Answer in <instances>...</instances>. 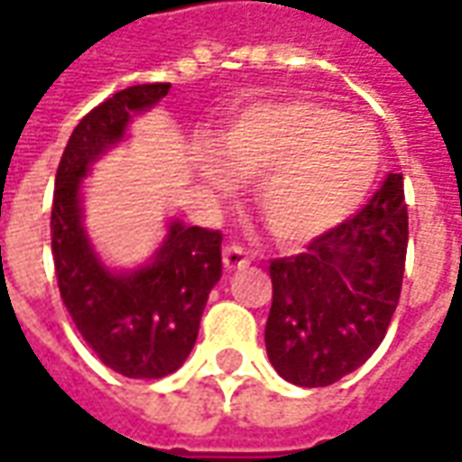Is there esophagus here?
<instances>
[{"label":"esophagus","instance_id":"obj_1","mask_svg":"<svg viewBox=\"0 0 462 462\" xmlns=\"http://www.w3.org/2000/svg\"><path fill=\"white\" fill-rule=\"evenodd\" d=\"M251 263L249 254L241 249V246H226L224 249V269L226 272H238V269H246Z\"/></svg>","mask_w":462,"mask_h":462}]
</instances>
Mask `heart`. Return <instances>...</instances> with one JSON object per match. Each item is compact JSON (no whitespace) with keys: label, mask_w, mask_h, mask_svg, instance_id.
<instances>
[{"label":"heart","mask_w":462,"mask_h":462,"mask_svg":"<svg viewBox=\"0 0 462 462\" xmlns=\"http://www.w3.org/2000/svg\"><path fill=\"white\" fill-rule=\"evenodd\" d=\"M200 152L199 176L231 193L236 179L259 180L256 208L282 246H304L362 206L383 151L370 125L311 100L262 103L234 117Z\"/></svg>","instance_id":"heart-1"}]
</instances>
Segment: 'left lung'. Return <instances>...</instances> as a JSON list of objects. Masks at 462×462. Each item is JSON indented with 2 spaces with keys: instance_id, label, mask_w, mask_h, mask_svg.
Instances as JSON below:
<instances>
[{
  "instance_id": "8db88e82",
  "label": "left lung",
  "mask_w": 462,
  "mask_h": 462,
  "mask_svg": "<svg viewBox=\"0 0 462 462\" xmlns=\"http://www.w3.org/2000/svg\"><path fill=\"white\" fill-rule=\"evenodd\" d=\"M407 206L402 176L304 254L273 259L266 355L286 383L327 387L362 367L387 334L402 289Z\"/></svg>"
}]
</instances>
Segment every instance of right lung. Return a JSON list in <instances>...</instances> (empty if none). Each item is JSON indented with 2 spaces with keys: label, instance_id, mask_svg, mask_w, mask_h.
<instances>
[{
  "label": "right lung",
  "instance_id": "obj_1",
  "mask_svg": "<svg viewBox=\"0 0 462 462\" xmlns=\"http://www.w3.org/2000/svg\"><path fill=\"white\" fill-rule=\"evenodd\" d=\"M168 90V82L133 85L82 117L57 165L52 199L50 231L60 297L100 362L133 380H158L186 362L208 294L221 279L218 231L171 218L148 262L113 269L82 224V180L105 152L128 138L133 117L148 113Z\"/></svg>",
  "mask_w": 462,
  "mask_h": 462
}]
</instances>
